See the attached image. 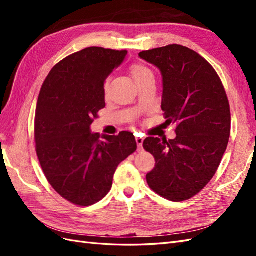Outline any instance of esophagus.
<instances>
[{
	"instance_id": "34e87169",
	"label": "esophagus",
	"mask_w": 256,
	"mask_h": 256,
	"mask_svg": "<svg viewBox=\"0 0 256 256\" xmlns=\"http://www.w3.org/2000/svg\"><path fill=\"white\" fill-rule=\"evenodd\" d=\"M136 144H138V146L140 147V148H142V146H143V142H144V138H141V136H136Z\"/></svg>"
}]
</instances>
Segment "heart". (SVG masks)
Instances as JSON below:
<instances>
[{"instance_id": "b5f03b06", "label": "heart", "mask_w": 256, "mask_h": 256, "mask_svg": "<svg viewBox=\"0 0 256 256\" xmlns=\"http://www.w3.org/2000/svg\"><path fill=\"white\" fill-rule=\"evenodd\" d=\"M130 72H131V76H132L134 80L136 81V83L138 81L144 79L145 76H150V74H152V72H150V69H148L146 66H144L142 64H134V65L131 66ZM108 88H109V83L106 82L104 83V92H106H106H108Z\"/></svg>"}]
</instances>
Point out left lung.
Segmentation results:
<instances>
[{
  "mask_svg": "<svg viewBox=\"0 0 256 256\" xmlns=\"http://www.w3.org/2000/svg\"><path fill=\"white\" fill-rule=\"evenodd\" d=\"M138 56L160 70L161 109L166 122L176 125L173 140H144L143 147L156 160L146 180L162 198L182 202L212 180L226 150L230 134L226 92L212 66L187 47L170 44Z\"/></svg>",
  "mask_w": 256,
  "mask_h": 256,
  "instance_id": "left-lung-1",
  "label": "left lung"
}]
</instances>
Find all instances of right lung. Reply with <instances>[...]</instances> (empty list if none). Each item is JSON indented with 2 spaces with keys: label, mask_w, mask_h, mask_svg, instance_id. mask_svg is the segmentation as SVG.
<instances>
[{
  "label": "right lung",
  "mask_w": 256,
  "mask_h": 256,
  "mask_svg": "<svg viewBox=\"0 0 256 256\" xmlns=\"http://www.w3.org/2000/svg\"><path fill=\"white\" fill-rule=\"evenodd\" d=\"M127 51L90 47L54 66L36 106V152L48 182L74 205L90 206L112 187L122 161L136 150L134 134L92 132L90 125L106 106L104 82Z\"/></svg>",
  "instance_id": "add662e5"
}]
</instances>
